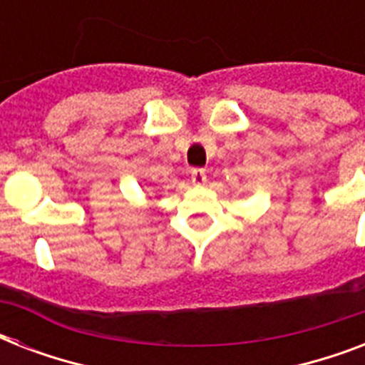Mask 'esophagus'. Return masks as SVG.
Masks as SVG:
<instances>
[{"mask_svg":"<svg viewBox=\"0 0 365 365\" xmlns=\"http://www.w3.org/2000/svg\"><path fill=\"white\" fill-rule=\"evenodd\" d=\"M191 182H193L195 185H205L206 172L202 170V168H193V170H191Z\"/></svg>","mask_w":365,"mask_h":365,"instance_id":"esophagus-1","label":"esophagus"}]
</instances>
